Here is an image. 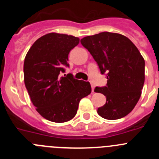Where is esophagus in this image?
<instances>
[{
	"label": "esophagus",
	"instance_id": "1",
	"mask_svg": "<svg viewBox=\"0 0 159 159\" xmlns=\"http://www.w3.org/2000/svg\"><path fill=\"white\" fill-rule=\"evenodd\" d=\"M94 89H95V86H94L93 84H92V92H94Z\"/></svg>",
	"mask_w": 159,
	"mask_h": 159
}]
</instances>
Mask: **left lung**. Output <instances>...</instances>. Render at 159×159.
Listing matches in <instances>:
<instances>
[{"label":"left lung","mask_w":159,"mask_h":159,"mask_svg":"<svg viewBox=\"0 0 159 159\" xmlns=\"http://www.w3.org/2000/svg\"><path fill=\"white\" fill-rule=\"evenodd\" d=\"M80 42L101 73L107 72V86L95 88L107 98L98 114L109 120L127 116L139 100L145 81V60L139 49L127 36L116 32H100L84 37Z\"/></svg>","instance_id":"1"}]
</instances>
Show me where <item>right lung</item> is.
<instances>
[{
  "label": "right lung",
  "instance_id": "1",
  "mask_svg": "<svg viewBox=\"0 0 159 159\" xmlns=\"http://www.w3.org/2000/svg\"><path fill=\"white\" fill-rule=\"evenodd\" d=\"M80 39L57 32L36 40L26 54L24 80L32 104L42 117L65 123L75 117L80 101L92 92L89 82L78 80L71 74L60 76L68 66V54Z\"/></svg>",
  "mask_w": 159,
  "mask_h": 159
}]
</instances>
